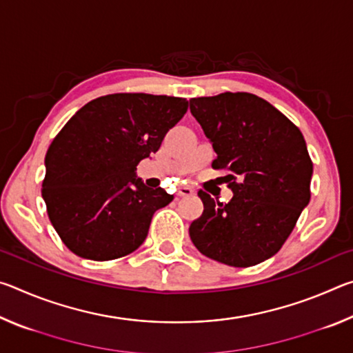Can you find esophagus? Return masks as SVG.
<instances>
[{
  "label": "esophagus",
  "mask_w": 353,
  "mask_h": 353,
  "mask_svg": "<svg viewBox=\"0 0 353 353\" xmlns=\"http://www.w3.org/2000/svg\"><path fill=\"white\" fill-rule=\"evenodd\" d=\"M179 196H181V198H185V196H191V194H194V191L191 190L190 187H181L179 188V193H177Z\"/></svg>",
  "instance_id": "34e87169"
}]
</instances>
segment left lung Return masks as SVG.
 Segmentation results:
<instances>
[{
	"label": "left lung",
	"instance_id": "obj_1",
	"mask_svg": "<svg viewBox=\"0 0 353 353\" xmlns=\"http://www.w3.org/2000/svg\"><path fill=\"white\" fill-rule=\"evenodd\" d=\"M190 110L212 146L214 170L234 198L227 204L199 190L204 204L190 225L201 254L235 268L271 259L310 202L313 163L305 140L282 112L252 93L190 99Z\"/></svg>",
	"mask_w": 353,
	"mask_h": 353
}]
</instances>
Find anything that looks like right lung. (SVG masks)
<instances>
[{
	"instance_id": "right-lung-1",
	"label": "right lung",
	"mask_w": 353,
	"mask_h": 353,
	"mask_svg": "<svg viewBox=\"0 0 353 353\" xmlns=\"http://www.w3.org/2000/svg\"><path fill=\"white\" fill-rule=\"evenodd\" d=\"M187 109L185 98L115 93L90 101L65 124L46 152L41 196L71 252L105 261L141 246L152 214L174 196L146 187L137 165L159 151Z\"/></svg>"
}]
</instances>
